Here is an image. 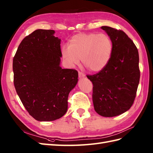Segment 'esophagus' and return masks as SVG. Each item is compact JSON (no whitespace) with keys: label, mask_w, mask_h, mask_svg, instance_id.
<instances>
[{"label":"esophagus","mask_w":153,"mask_h":153,"mask_svg":"<svg viewBox=\"0 0 153 153\" xmlns=\"http://www.w3.org/2000/svg\"><path fill=\"white\" fill-rule=\"evenodd\" d=\"M79 78L80 79H81V78H84V74L82 73H81V72H79Z\"/></svg>","instance_id":"esophagus-1"}]
</instances>
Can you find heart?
<instances>
[{
  "label": "heart",
  "instance_id": "1",
  "mask_svg": "<svg viewBox=\"0 0 153 153\" xmlns=\"http://www.w3.org/2000/svg\"><path fill=\"white\" fill-rule=\"evenodd\" d=\"M113 52V42L105 34L79 33L71 39L68 48L62 50L63 56L71 65L81 59L88 70L98 72L107 65Z\"/></svg>",
  "mask_w": 153,
  "mask_h": 153
}]
</instances>
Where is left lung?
<instances>
[{
	"label": "left lung",
	"instance_id": "8db88e82",
	"mask_svg": "<svg viewBox=\"0 0 153 153\" xmlns=\"http://www.w3.org/2000/svg\"><path fill=\"white\" fill-rule=\"evenodd\" d=\"M113 42L109 62L100 72L87 75L93 84L94 109L101 116L113 117L125 113L133 105L140 82L139 53L123 30L101 27Z\"/></svg>",
	"mask_w": 153,
	"mask_h": 153
}]
</instances>
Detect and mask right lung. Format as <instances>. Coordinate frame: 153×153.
<instances>
[{
	"label": "right lung",
	"instance_id": "obj_1",
	"mask_svg": "<svg viewBox=\"0 0 153 153\" xmlns=\"http://www.w3.org/2000/svg\"><path fill=\"white\" fill-rule=\"evenodd\" d=\"M54 33L33 31L22 40L13 59L16 92L27 111L39 121L62 117L69 94L78 82L77 71L59 66L61 40Z\"/></svg>",
	"mask_w": 153,
	"mask_h": 153
}]
</instances>
